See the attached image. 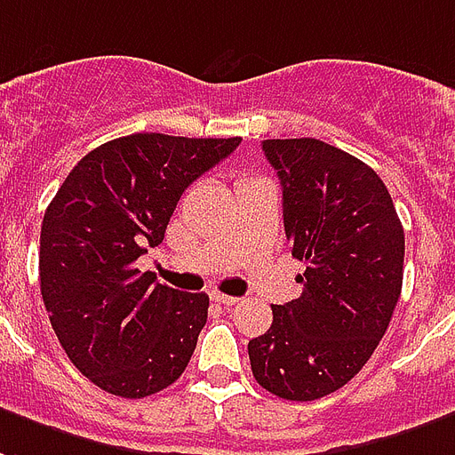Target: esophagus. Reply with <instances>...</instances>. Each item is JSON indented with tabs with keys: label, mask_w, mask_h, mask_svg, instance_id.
<instances>
[{
	"label": "esophagus",
	"mask_w": 455,
	"mask_h": 455,
	"mask_svg": "<svg viewBox=\"0 0 455 455\" xmlns=\"http://www.w3.org/2000/svg\"><path fill=\"white\" fill-rule=\"evenodd\" d=\"M212 301L214 304H221V306H236L238 299L236 296H228V294H221V291H212Z\"/></svg>",
	"instance_id": "34e87169"
}]
</instances>
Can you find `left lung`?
<instances>
[{"label": "left lung", "instance_id": "1", "mask_svg": "<svg viewBox=\"0 0 455 455\" xmlns=\"http://www.w3.org/2000/svg\"><path fill=\"white\" fill-rule=\"evenodd\" d=\"M282 183L299 299L272 306L248 342L255 381L284 400H318L352 381L386 335L403 289L405 234L388 188L364 161L321 140H265Z\"/></svg>", "mask_w": 455, "mask_h": 455}]
</instances>
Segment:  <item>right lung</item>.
<instances>
[{
	"label": "right lung",
	"mask_w": 455,
	"mask_h": 455,
	"mask_svg": "<svg viewBox=\"0 0 455 455\" xmlns=\"http://www.w3.org/2000/svg\"><path fill=\"white\" fill-rule=\"evenodd\" d=\"M241 144L137 132L89 151L40 228V294L72 364L106 393L147 398L180 379L210 296L156 284L134 260L164 241L180 195Z\"/></svg>",
	"instance_id": "1"
}]
</instances>
